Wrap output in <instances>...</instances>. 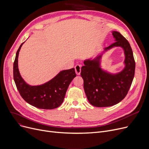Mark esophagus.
<instances>
[{
	"label": "esophagus",
	"instance_id": "esophagus-1",
	"mask_svg": "<svg viewBox=\"0 0 149 149\" xmlns=\"http://www.w3.org/2000/svg\"><path fill=\"white\" fill-rule=\"evenodd\" d=\"M81 65H76L75 66V72L77 75H80V72H81Z\"/></svg>",
	"mask_w": 149,
	"mask_h": 149
}]
</instances>
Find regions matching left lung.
<instances>
[{
    "instance_id": "left-lung-1",
    "label": "left lung",
    "mask_w": 149,
    "mask_h": 149,
    "mask_svg": "<svg viewBox=\"0 0 149 149\" xmlns=\"http://www.w3.org/2000/svg\"><path fill=\"white\" fill-rule=\"evenodd\" d=\"M112 35L116 42L104 51L115 46L123 48L125 68L122 71L112 74L103 70L100 64L101 55L94 60L84 61L81 69L85 93L90 104L95 107H109L120 103L127 94L135 75V61L129 42L117 31H113Z\"/></svg>"
}]
</instances>
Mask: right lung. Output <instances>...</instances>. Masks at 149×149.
Returning a JSON list of instances; mask_svg holds the SVG:
<instances>
[{"mask_svg":"<svg viewBox=\"0 0 149 149\" xmlns=\"http://www.w3.org/2000/svg\"><path fill=\"white\" fill-rule=\"evenodd\" d=\"M22 43L18 49L13 64V77L17 90L26 102L38 109H53L63 101L70 82L76 77L74 68L60 72L54 79L39 86H30L22 78L18 69V56Z\"/></svg>","mask_w":149,"mask_h":149,"instance_id":"obj_1","label":"right lung"}]
</instances>
